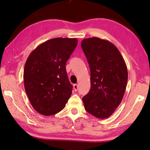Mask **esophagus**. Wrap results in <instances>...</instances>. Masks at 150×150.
Listing matches in <instances>:
<instances>
[{"label":"esophagus","mask_w":150,"mask_h":150,"mask_svg":"<svg viewBox=\"0 0 150 150\" xmlns=\"http://www.w3.org/2000/svg\"><path fill=\"white\" fill-rule=\"evenodd\" d=\"M73 88H74V91H77V90H78V85L77 84L73 85Z\"/></svg>","instance_id":"1"}]
</instances>
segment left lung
Here are the masks:
<instances>
[{
	"instance_id": "left-lung-1",
	"label": "left lung",
	"mask_w": 150,
	"mask_h": 150,
	"mask_svg": "<svg viewBox=\"0 0 150 150\" xmlns=\"http://www.w3.org/2000/svg\"><path fill=\"white\" fill-rule=\"evenodd\" d=\"M81 47L91 70V90L83 97L86 111L105 119L120 105L128 81V69L112 43L96 37L83 40Z\"/></svg>"
}]
</instances>
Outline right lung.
Masks as SVG:
<instances>
[{"label":"right lung","instance_id":"right-lung-1","mask_svg":"<svg viewBox=\"0 0 150 150\" xmlns=\"http://www.w3.org/2000/svg\"><path fill=\"white\" fill-rule=\"evenodd\" d=\"M77 38H53L39 45L29 55L24 83L30 102L40 115L51 116L65 108L73 86L65 65L77 45Z\"/></svg>","mask_w":150,"mask_h":150}]
</instances>
